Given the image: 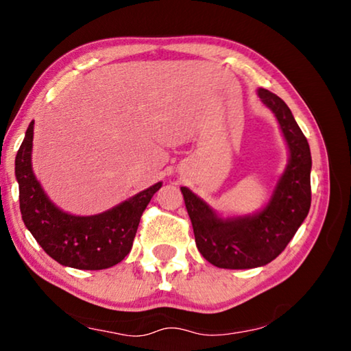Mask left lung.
I'll return each instance as SVG.
<instances>
[{
    "instance_id": "1",
    "label": "left lung",
    "mask_w": 351,
    "mask_h": 351,
    "mask_svg": "<svg viewBox=\"0 0 351 351\" xmlns=\"http://www.w3.org/2000/svg\"><path fill=\"white\" fill-rule=\"evenodd\" d=\"M258 96L276 114L291 153L269 204L254 217L221 219L203 199L181 187L198 251L209 263L224 269L268 265L287 247L311 206V153L305 134L280 97L263 88Z\"/></svg>"
}]
</instances>
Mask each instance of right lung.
<instances>
[{
  "label": "right lung",
  "instance_id": "obj_1",
  "mask_svg": "<svg viewBox=\"0 0 351 351\" xmlns=\"http://www.w3.org/2000/svg\"><path fill=\"white\" fill-rule=\"evenodd\" d=\"M34 122L15 158V175L20 187V210L26 228L49 257L75 269H106L132 251L142 213L158 182L114 209L93 217H75L51 203L34 176L31 165Z\"/></svg>",
  "mask_w": 351,
  "mask_h": 351
}]
</instances>
